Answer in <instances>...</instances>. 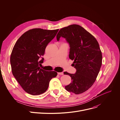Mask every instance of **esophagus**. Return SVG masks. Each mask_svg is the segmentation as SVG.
I'll use <instances>...</instances> for the list:
<instances>
[{"instance_id": "esophagus-1", "label": "esophagus", "mask_w": 120, "mask_h": 120, "mask_svg": "<svg viewBox=\"0 0 120 120\" xmlns=\"http://www.w3.org/2000/svg\"><path fill=\"white\" fill-rule=\"evenodd\" d=\"M57 73H58V75H63L64 74V73L63 72H58Z\"/></svg>"}]
</instances>
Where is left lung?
<instances>
[{
  "label": "left lung",
  "instance_id": "1",
  "mask_svg": "<svg viewBox=\"0 0 120 120\" xmlns=\"http://www.w3.org/2000/svg\"><path fill=\"white\" fill-rule=\"evenodd\" d=\"M66 38L70 44L69 58L74 60L75 74L66 71L64 74L71 77V82L65 86L66 90L75 94H81L93 85L102 64V54L96 39L80 25L73 24L60 30L56 38Z\"/></svg>",
  "mask_w": 120,
  "mask_h": 120
}]
</instances>
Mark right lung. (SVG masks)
<instances>
[{
	"mask_svg": "<svg viewBox=\"0 0 120 120\" xmlns=\"http://www.w3.org/2000/svg\"><path fill=\"white\" fill-rule=\"evenodd\" d=\"M58 30H30L19 38L12 50L10 62L12 74L29 94L37 95L44 93L50 80L57 75L54 71H46L40 67L45 49Z\"/></svg>",
	"mask_w": 120,
	"mask_h": 120,
	"instance_id": "add662e5",
	"label": "right lung"
}]
</instances>
